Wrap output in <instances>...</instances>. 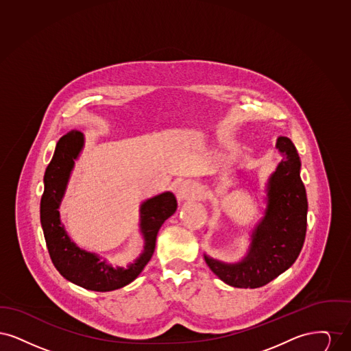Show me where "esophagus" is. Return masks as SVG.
<instances>
[{
  "mask_svg": "<svg viewBox=\"0 0 351 351\" xmlns=\"http://www.w3.org/2000/svg\"><path fill=\"white\" fill-rule=\"evenodd\" d=\"M176 196H178V200L179 201L189 200V199L196 197L197 196V185L193 182L185 180L179 185Z\"/></svg>",
  "mask_w": 351,
  "mask_h": 351,
  "instance_id": "34e87169",
  "label": "esophagus"
}]
</instances>
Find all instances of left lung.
Returning a JSON list of instances; mask_svg holds the SVG:
<instances>
[{
  "mask_svg": "<svg viewBox=\"0 0 351 351\" xmlns=\"http://www.w3.org/2000/svg\"><path fill=\"white\" fill-rule=\"evenodd\" d=\"M276 149L283 159L268 178L267 206L251 232L246 255L235 263H226L204 254L209 268L232 287L266 285L295 263L304 245L308 200L301 182L300 156L287 136L278 138Z\"/></svg>",
  "mask_w": 351,
  "mask_h": 351,
  "instance_id": "8db88e82",
  "label": "left lung"
}]
</instances>
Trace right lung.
<instances>
[{
    "instance_id": "1",
    "label": "right lung",
    "mask_w": 351,
    "mask_h": 351,
    "mask_svg": "<svg viewBox=\"0 0 351 351\" xmlns=\"http://www.w3.org/2000/svg\"><path fill=\"white\" fill-rule=\"evenodd\" d=\"M83 134L71 132L56 143L53 156L45 172V191L40 200V223L51 261L68 282L89 291L109 292L134 282L150 262L155 250L156 235L163 222L171 217L178 202L171 192H163L139 208V230L145 245L139 256L128 267H114L106 259L80 249L68 235L60 219V204L64 197L75 162L84 149Z\"/></svg>"
}]
</instances>
